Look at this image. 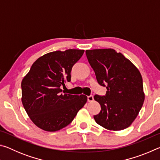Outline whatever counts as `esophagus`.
<instances>
[{
	"instance_id": "esophagus-1",
	"label": "esophagus",
	"mask_w": 160,
	"mask_h": 160,
	"mask_svg": "<svg viewBox=\"0 0 160 160\" xmlns=\"http://www.w3.org/2000/svg\"><path fill=\"white\" fill-rule=\"evenodd\" d=\"M94 100V97L92 95H90V96H88V101L89 102H93Z\"/></svg>"
}]
</instances>
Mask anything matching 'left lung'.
Listing matches in <instances>:
<instances>
[{
	"label": "left lung",
	"instance_id": "1",
	"mask_svg": "<svg viewBox=\"0 0 160 160\" xmlns=\"http://www.w3.org/2000/svg\"><path fill=\"white\" fill-rule=\"evenodd\" d=\"M87 58L99 85H107L106 96L94 95L101 111L94 118L104 128L121 131L138 115L145 100L142 78L134 64L112 48L86 50Z\"/></svg>",
	"mask_w": 160,
	"mask_h": 160
}]
</instances>
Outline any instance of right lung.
<instances>
[{
    "instance_id": "obj_1",
    "label": "right lung",
    "mask_w": 160,
    "mask_h": 160,
    "mask_svg": "<svg viewBox=\"0 0 160 160\" xmlns=\"http://www.w3.org/2000/svg\"><path fill=\"white\" fill-rule=\"evenodd\" d=\"M84 50L68 49L44 54L32 64L22 80V103L32 122L45 131L54 132L72 122L86 104L84 94L62 93L70 81V72Z\"/></svg>"
}]
</instances>
